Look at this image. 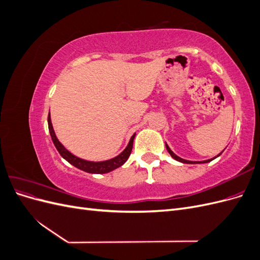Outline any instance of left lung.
<instances>
[{"label":"left lung","instance_id":"left-lung-1","mask_svg":"<svg viewBox=\"0 0 260 260\" xmlns=\"http://www.w3.org/2000/svg\"><path fill=\"white\" fill-rule=\"evenodd\" d=\"M166 148H167V151H168V153L171 155V157H172V158H174V159H176V160H178V161H181V162H184V164H204V162H209V161H211L212 159H215L216 158V157H218L220 154H221V153H220L219 155H217L216 157H214V158H211V159H207V160H204V161H191V160H185V159H183V158H181V157H179V156H177L174 152H172L171 151V149L169 148V146L167 145V143H166Z\"/></svg>","mask_w":260,"mask_h":260}]
</instances>
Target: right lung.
Wrapping results in <instances>:
<instances>
[{"instance_id": "obj_1", "label": "right lung", "mask_w": 260, "mask_h": 260, "mask_svg": "<svg viewBox=\"0 0 260 260\" xmlns=\"http://www.w3.org/2000/svg\"><path fill=\"white\" fill-rule=\"evenodd\" d=\"M48 123H49V131H50L53 143L62 158L66 159L69 164H72L73 166L77 167L78 169H81L85 172H89V174H106V172H109L118 167L122 166V165L129 158V156L132 151V146H133V140H135V137H136V135H133L130 139V142H129L128 146L123 149L122 153L114 157V158L105 160V161H88V160L81 159V158H79V157L73 155L60 144L56 136H55L50 114L48 117Z\"/></svg>"}]
</instances>
